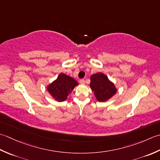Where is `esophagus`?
Segmentation results:
<instances>
[{
	"mask_svg": "<svg viewBox=\"0 0 160 160\" xmlns=\"http://www.w3.org/2000/svg\"><path fill=\"white\" fill-rule=\"evenodd\" d=\"M79 82H80L81 84H84L85 82H86V81H85V79H81L79 81Z\"/></svg>",
	"mask_w": 160,
	"mask_h": 160,
	"instance_id": "obj_1",
	"label": "esophagus"
}]
</instances>
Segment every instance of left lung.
I'll list each match as a JSON object with an SVG mask.
<instances>
[{
  "label": "left lung",
  "mask_w": 160,
  "mask_h": 160,
  "mask_svg": "<svg viewBox=\"0 0 160 160\" xmlns=\"http://www.w3.org/2000/svg\"><path fill=\"white\" fill-rule=\"evenodd\" d=\"M90 86L99 102H106L117 92L115 85L102 72L92 74L90 77Z\"/></svg>",
  "instance_id": "left-lung-1"
}]
</instances>
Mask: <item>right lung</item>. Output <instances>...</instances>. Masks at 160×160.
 I'll return each instance as SVG.
<instances>
[{
  "label": "right lung",
  "mask_w": 160,
  "mask_h": 160,
  "mask_svg": "<svg viewBox=\"0 0 160 160\" xmlns=\"http://www.w3.org/2000/svg\"><path fill=\"white\" fill-rule=\"evenodd\" d=\"M77 85L78 83L73 78L61 73L56 80L49 85L47 89L53 98L58 102H63Z\"/></svg>",
  "instance_id": "add662e5"
}]
</instances>
